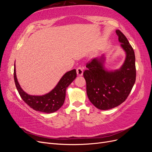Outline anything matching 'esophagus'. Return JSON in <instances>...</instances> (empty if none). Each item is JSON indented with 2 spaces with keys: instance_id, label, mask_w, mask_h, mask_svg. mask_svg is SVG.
Returning a JSON list of instances; mask_svg holds the SVG:
<instances>
[{
  "instance_id": "esophagus-1",
  "label": "esophagus",
  "mask_w": 152,
  "mask_h": 152,
  "mask_svg": "<svg viewBox=\"0 0 152 152\" xmlns=\"http://www.w3.org/2000/svg\"><path fill=\"white\" fill-rule=\"evenodd\" d=\"M77 74L78 77H80L83 75V69H82V68L79 67L77 68Z\"/></svg>"
}]
</instances>
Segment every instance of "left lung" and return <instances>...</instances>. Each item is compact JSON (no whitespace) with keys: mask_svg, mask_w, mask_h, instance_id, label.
Masks as SVG:
<instances>
[{"mask_svg":"<svg viewBox=\"0 0 152 152\" xmlns=\"http://www.w3.org/2000/svg\"><path fill=\"white\" fill-rule=\"evenodd\" d=\"M126 54L122 66L115 70L106 66L105 54L87 63L84 72L87 94L95 107L107 110L118 107L126 99L136 81L135 54L128 40L119 30L115 31Z\"/></svg>","mask_w":152,"mask_h":152,"instance_id":"1","label":"left lung"}]
</instances>
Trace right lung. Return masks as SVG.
<instances>
[{
    "label": "right lung",
    "instance_id": "add662e5",
    "mask_svg": "<svg viewBox=\"0 0 152 152\" xmlns=\"http://www.w3.org/2000/svg\"><path fill=\"white\" fill-rule=\"evenodd\" d=\"M77 77L75 69L68 71L64 74L58 82L56 86L43 95H30L23 89L18 81L15 64L14 79L16 89L21 98L30 108L35 111L51 113L60 108L65 102L67 87Z\"/></svg>",
    "mask_w": 152,
    "mask_h": 152
}]
</instances>
